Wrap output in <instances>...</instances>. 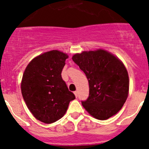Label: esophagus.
<instances>
[{
	"label": "esophagus",
	"mask_w": 149,
	"mask_h": 149,
	"mask_svg": "<svg viewBox=\"0 0 149 149\" xmlns=\"http://www.w3.org/2000/svg\"><path fill=\"white\" fill-rule=\"evenodd\" d=\"M74 95H75L76 98H77V96H78V95H77V91H75V92H74Z\"/></svg>",
	"instance_id": "obj_1"
}]
</instances>
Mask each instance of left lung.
<instances>
[{
    "mask_svg": "<svg viewBox=\"0 0 149 149\" xmlns=\"http://www.w3.org/2000/svg\"><path fill=\"white\" fill-rule=\"evenodd\" d=\"M72 60L85 73L89 82V97L81 101L85 110L99 120L116 114L128 95V74L123 63L101 49L76 54Z\"/></svg>",
    "mask_w": 149,
    "mask_h": 149,
    "instance_id": "1",
    "label": "left lung"
}]
</instances>
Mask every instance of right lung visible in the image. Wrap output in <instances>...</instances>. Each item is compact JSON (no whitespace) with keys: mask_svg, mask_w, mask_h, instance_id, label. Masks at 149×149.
<instances>
[{"mask_svg":"<svg viewBox=\"0 0 149 149\" xmlns=\"http://www.w3.org/2000/svg\"><path fill=\"white\" fill-rule=\"evenodd\" d=\"M68 57L60 51H48L33 59L24 72L21 84L24 100L36 119L45 124L61 119L75 98L61 76Z\"/></svg>","mask_w":149,"mask_h":149,"instance_id":"1","label":"right lung"}]
</instances>
